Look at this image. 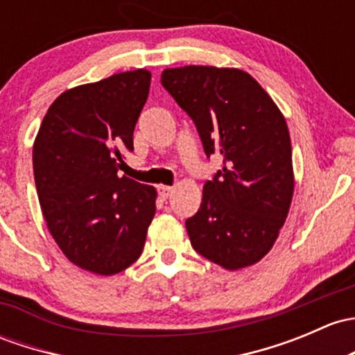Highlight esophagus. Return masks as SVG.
I'll use <instances>...</instances> for the list:
<instances>
[{
  "instance_id": "1",
  "label": "esophagus",
  "mask_w": 355,
  "mask_h": 355,
  "mask_svg": "<svg viewBox=\"0 0 355 355\" xmlns=\"http://www.w3.org/2000/svg\"><path fill=\"white\" fill-rule=\"evenodd\" d=\"M158 192L163 199H168L171 196V192H173V187H170V185H159Z\"/></svg>"
}]
</instances>
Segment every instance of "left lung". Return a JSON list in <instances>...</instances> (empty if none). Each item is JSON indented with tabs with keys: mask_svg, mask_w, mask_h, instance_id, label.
Wrapping results in <instances>:
<instances>
[{
	"mask_svg": "<svg viewBox=\"0 0 355 355\" xmlns=\"http://www.w3.org/2000/svg\"><path fill=\"white\" fill-rule=\"evenodd\" d=\"M162 85L193 121L207 158H223L204 184L199 211L185 221L190 243L227 270L253 266L275 243L293 200L284 115L241 69H165Z\"/></svg>",
	"mask_w": 355,
	"mask_h": 355,
	"instance_id": "1",
	"label": "left lung"
}]
</instances>
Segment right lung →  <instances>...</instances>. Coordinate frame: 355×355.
Listing matches in <instances>:
<instances>
[{"label": "right lung", "instance_id": "add662e5", "mask_svg": "<svg viewBox=\"0 0 355 355\" xmlns=\"http://www.w3.org/2000/svg\"><path fill=\"white\" fill-rule=\"evenodd\" d=\"M151 73L125 71L59 95L33 143V177L52 238L74 266L98 275L141 257L156 190L119 177L148 100Z\"/></svg>", "mask_w": 355, "mask_h": 355}]
</instances>
